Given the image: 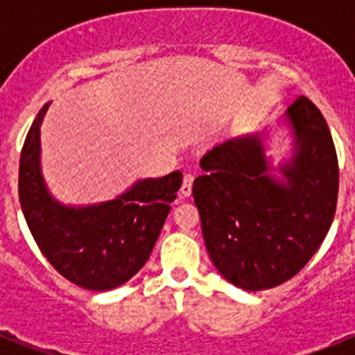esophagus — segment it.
I'll return each instance as SVG.
<instances>
[{
  "mask_svg": "<svg viewBox=\"0 0 355 355\" xmlns=\"http://www.w3.org/2000/svg\"><path fill=\"white\" fill-rule=\"evenodd\" d=\"M191 188H193V175H184L182 188H180V195L182 197H189L191 195Z\"/></svg>",
  "mask_w": 355,
  "mask_h": 355,
  "instance_id": "34e87169",
  "label": "esophagus"
}]
</instances>
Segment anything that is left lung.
<instances>
[{
	"label": "left lung",
	"mask_w": 355,
	"mask_h": 355,
	"mask_svg": "<svg viewBox=\"0 0 355 355\" xmlns=\"http://www.w3.org/2000/svg\"><path fill=\"white\" fill-rule=\"evenodd\" d=\"M280 123L291 132L289 158L275 167L267 134H247L208 150L193 182L206 250L223 278L245 291L291 280L336 216L339 166L326 119L298 97Z\"/></svg>",
	"instance_id": "1"
}]
</instances>
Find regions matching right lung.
I'll use <instances>...</instances> for the list:
<instances>
[{
	"instance_id": "add662e5",
	"label": "right lung",
	"mask_w": 355,
	"mask_h": 355,
	"mask_svg": "<svg viewBox=\"0 0 355 355\" xmlns=\"http://www.w3.org/2000/svg\"><path fill=\"white\" fill-rule=\"evenodd\" d=\"M49 105L31 125L19 156L21 211L42 254L64 278L90 291H110L147 263L182 186V173L141 178L118 197L96 205L58 202L40 166V127Z\"/></svg>"
}]
</instances>
